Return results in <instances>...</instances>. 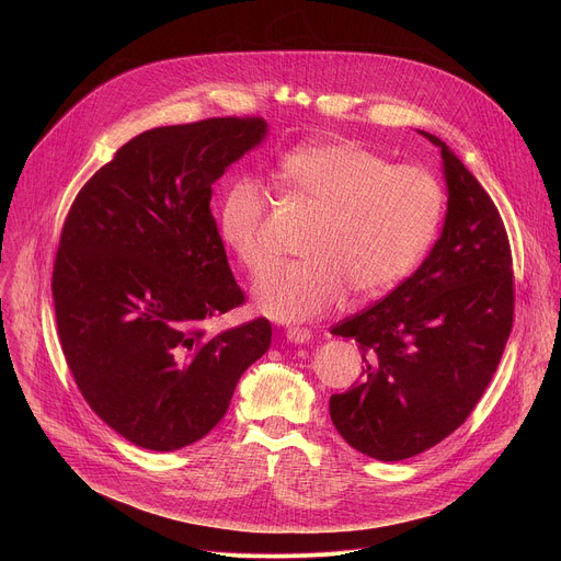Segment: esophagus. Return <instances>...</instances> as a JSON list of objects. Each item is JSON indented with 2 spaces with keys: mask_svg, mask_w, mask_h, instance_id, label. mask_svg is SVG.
Instances as JSON below:
<instances>
[{
  "mask_svg": "<svg viewBox=\"0 0 561 561\" xmlns=\"http://www.w3.org/2000/svg\"><path fill=\"white\" fill-rule=\"evenodd\" d=\"M310 331L308 329H299V327H290L286 329V340L293 344H308L310 342Z\"/></svg>",
  "mask_w": 561,
  "mask_h": 561,
  "instance_id": "34e87169",
  "label": "esophagus"
}]
</instances>
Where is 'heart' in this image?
I'll return each mask as SVG.
<instances>
[{
    "label": "heart",
    "instance_id": "b5f03b06",
    "mask_svg": "<svg viewBox=\"0 0 561 561\" xmlns=\"http://www.w3.org/2000/svg\"><path fill=\"white\" fill-rule=\"evenodd\" d=\"M277 180L319 217L304 237L299 262L277 264L255 284L257 306L282 322L310 319L355 297H377L420 264L437 232L444 197L433 175L392 167L344 139L290 150ZM226 249L249 273L273 260L271 199L251 175L234 178L217 208Z\"/></svg>",
    "mask_w": 561,
    "mask_h": 561
}]
</instances>
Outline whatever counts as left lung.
<instances>
[{"instance_id":"obj_1","label":"left lung","mask_w":561,"mask_h":561,"mask_svg":"<svg viewBox=\"0 0 561 561\" xmlns=\"http://www.w3.org/2000/svg\"><path fill=\"white\" fill-rule=\"evenodd\" d=\"M446 217L422 266L331 333L362 348V375L331 397L337 433L399 461L459 428L484 394L513 327V260L497 206L439 137Z\"/></svg>"}]
</instances>
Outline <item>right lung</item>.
<instances>
[{
    "label": "right lung",
    "instance_id": "right-lung-1",
    "mask_svg": "<svg viewBox=\"0 0 561 561\" xmlns=\"http://www.w3.org/2000/svg\"><path fill=\"white\" fill-rule=\"evenodd\" d=\"M268 135L260 117L159 126L124 144L75 197L53 268L57 333L89 407L135 446L195 444L226 415L271 324L206 335L244 301L213 184Z\"/></svg>",
    "mask_w": 561,
    "mask_h": 561
}]
</instances>
